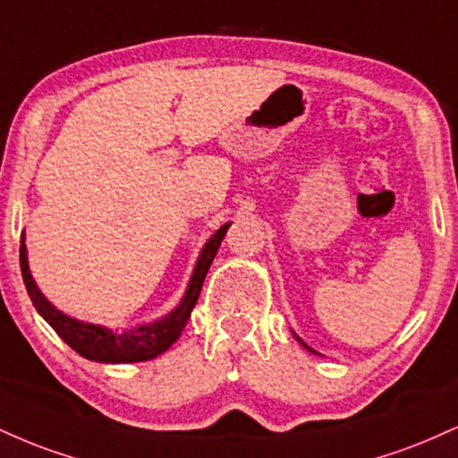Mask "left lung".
Here are the masks:
<instances>
[{
    "instance_id": "1",
    "label": "left lung",
    "mask_w": 458,
    "mask_h": 458,
    "mask_svg": "<svg viewBox=\"0 0 458 458\" xmlns=\"http://www.w3.org/2000/svg\"><path fill=\"white\" fill-rule=\"evenodd\" d=\"M293 335H295V338H297V343H299V344H301V346H303V349H308V351H310V353H314V355H320V353H318V351H314V349H312V346H308L306 343H303V340H301V338H299V335L295 334V331H293Z\"/></svg>"
}]
</instances>
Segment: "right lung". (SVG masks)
Listing matches in <instances>:
<instances>
[{
    "instance_id": "obj_1",
    "label": "right lung",
    "mask_w": 458,
    "mask_h": 458,
    "mask_svg": "<svg viewBox=\"0 0 458 458\" xmlns=\"http://www.w3.org/2000/svg\"><path fill=\"white\" fill-rule=\"evenodd\" d=\"M230 224L233 222L224 224L222 228L204 243L181 303L163 318L138 325V327L109 329L103 327V325L83 323V320L68 317L62 310H57L54 303L40 293L34 277H31L28 247H25V233L21 234L19 250L21 273H23V282L25 288H28L31 303L38 310L40 317H43L47 323L55 329V334L60 335L72 351H77L79 355L92 361H101V364H133V361H146L165 353V351L176 343L178 335L182 334L189 317H191V310L196 306L199 297V291H202V284L208 273V267H211L215 254H217L219 245H222L224 236L228 233Z\"/></svg>"
}]
</instances>
